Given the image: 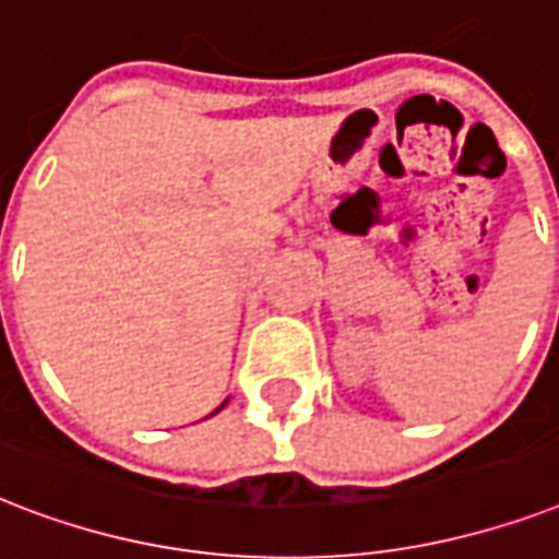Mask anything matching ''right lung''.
Here are the masks:
<instances>
[{"label": "right lung", "mask_w": 559, "mask_h": 559, "mask_svg": "<svg viewBox=\"0 0 559 559\" xmlns=\"http://www.w3.org/2000/svg\"><path fill=\"white\" fill-rule=\"evenodd\" d=\"M224 405H227V402H221V405H218V408H215V411H221V408H224Z\"/></svg>", "instance_id": "1"}]
</instances>
